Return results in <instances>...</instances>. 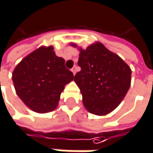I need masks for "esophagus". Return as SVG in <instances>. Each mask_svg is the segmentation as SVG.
<instances>
[{
  "instance_id": "esophagus-1",
  "label": "esophagus",
  "mask_w": 153,
  "mask_h": 153,
  "mask_svg": "<svg viewBox=\"0 0 153 153\" xmlns=\"http://www.w3.org/2000/svg\"><path fill=\"white\" fill-rule=\"evenodd\" d=\"M72 72H73V74H74V75H75V74H76V72H77V68H76V66H74V67H73L72 68V70H71Z\"/></svg>"
}]
</instances>
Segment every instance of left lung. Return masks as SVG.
I'll use <instances>...</instances> for the list:
<instances>
[{
  "label": "left lung",
  "instance_id": "left-lung-1",
  "mask_svg": "<svg viewBox=\"0 0 153 153\" xmlns=\"http://www.w3.org/2000/svg\"><path fill=\"white\" fill-rule=\"evenodd\" d=\"M74 48L76 44L71 43ZM79 50L80 71L74 81L82 95L85 108L92 114L104 116L120 104L131 84L130 67L101 42Z\"/></svg>",
  "mask_w": 153,
  "mask_h": 153
}]
</instances>
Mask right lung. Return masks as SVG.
Returning a JSON list of instances; mask_svg holds the SVG:
<instances>
[{"instance_id":"right-lung-1","label":"right lung","mask_w":153,"mask_h":153,"mask_svg":"<svg viewBox=\"0 0 153 153\" xmlns=\"http://www.w3.org/2000/svg\"><path fill=\"white\" fill-rule=\"evenodd\" d=\"M73 79V73L65 66V59L56 56L53 46L40 47L27 55L12 74L16 95L38 113L55 110L65 86Z\"/></svg>"}]
</instances>
